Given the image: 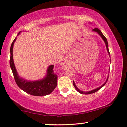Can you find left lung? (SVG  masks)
I'll list each match as a JSON object with an SVG mask.
<instances>
[{"label":"left lung","instance_id":"left-lung-1","mask_svg":"<svg viewBox=\"0 0 127 127\" xmlns=\"http://www.w3.org/2000/svg\"><path fill=\"white\" fill-rule=\"evenodd\" d=\"M92 31H94V32H97V33H98V34H99V35H100V36H101V38H102L103 39V40H104V43H105V44H106V48H107V52H108V53L109 54V56L110 57V52H109V45H108V42H107V39L106 38V37L104 36L103 34V33H102V32H101V31H100V30L99 29V28H94V29H93ZM108 78H109V76H108V77H107V79H106V82H104V83L103 84V85H102V86H100V87H98V88H96V89H93V90H91V91H88H88H87V92H85V91H82L79 90V89L77 88V86H76L75 82H74V81H73V85H74V87L75 88V89H77V91L78 92L80 93V94H86V95H87V94H92V93H95V92H97V91L98 90H99V89H100L101 88H102L103 87V86L106 84V82H107V80H108Z\"/></svg>","mask_w":127,"mask_h":127}]
</instances>
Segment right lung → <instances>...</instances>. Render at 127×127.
Returning <instances> with one entry per match:
<instances>
[{"label":"right lung","mask_w":127,"mask_h":127,"mask_svg":"<svg viewBox=\"0 0 127 127\" xmlns=\"http://www.w3.org/2000/svg\"><path fill=\"white\" fill-rule=\"evenodd\" d=\"M20 32L21 31L18 33V35H19ZM16 40V38L13 40L10 47V65L17 85L24 92L33 96H43L50 94L57 86V75L53 72L54 65H50L49 66L47 69L46 76L40 80L31 81L22 78L18 75L13 60V49Z\"/></svg>","instance_id":"add662e5"}]
</instances>
